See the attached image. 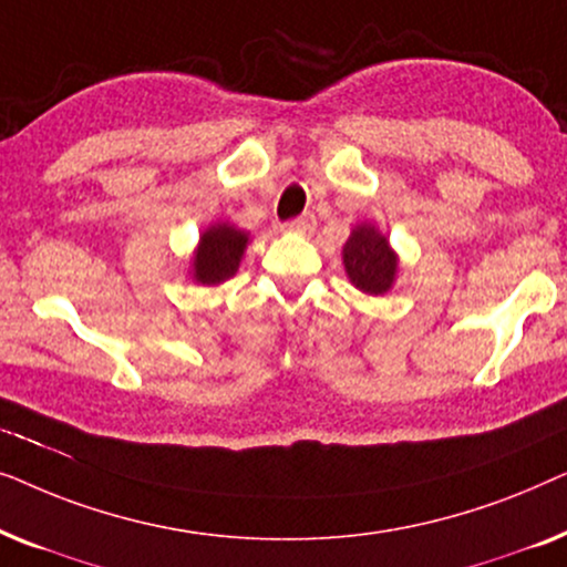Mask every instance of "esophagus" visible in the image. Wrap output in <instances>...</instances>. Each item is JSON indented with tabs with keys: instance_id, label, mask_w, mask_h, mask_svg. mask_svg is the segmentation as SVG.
<instances>
[{
	"instance_id": "34e87169",
	"label": "esophagus",
	"mask_w": 567,
	"mask_h": 567,
	"mask_svg": "<svg viewBox=\"0 0 567 567\" xmlns=\"http://www.w3.org/2000/svg\"><path fill=\"white\" fill-rule=\"evenodd\" d=\"M315 227H317L315 214H301L297 219H289L281 224L284 231H299V235H309V231H315Z\"/></svg>"
}]
</instances>
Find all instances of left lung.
Here are the masks:
<instances>
[{
    "label": "left lung",
    "instance_id": "left-lung-1",
    "mask_svg": "<svg viewBox=\"0 0 567 567\" xmlns=\"http://www.w3.org/2000/svg\"><path fill=\"white\" fill-rule=\"evenodd\" d=\"M343 262L348 278L367 293H384L392 286L398 258L386 245V237L374 227H355L343 247Z\"/></svg>",
    "mask_w": 567,
    "mask_h": 567
}]
</instances>
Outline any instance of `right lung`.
<instances>
[{"instance_id":"obj_1","label":"right lung","mask_w":567,"mask_h":567,"mask_svg":"<svg viewBox=\"0 0 567 567\" xmlns=\"http://www.w3.org/2000/svg\"><path fill=\"white\" fill-rule=\"evenodd\" d=\"M247 245V235L229 224H216L200 237V247L193 268H196V281L200 284H221L237 274L239 258Z\"/></svg>"}]
</instances>
